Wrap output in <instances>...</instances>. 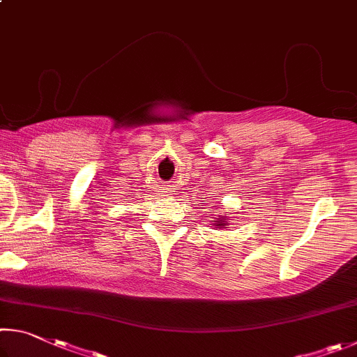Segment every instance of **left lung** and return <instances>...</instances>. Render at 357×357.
<instances>
[{
  "label": "left lung",
  "instance_id": "8db88e82",
  "mask_svg": "<svg viewBox=\"0 0 357 357\" xmlns=\"http://www.w3.org/2000/svg\"><path fill=\"white\" fill-rule=\"evenodd\" d=\"M225 220H227L225 217H223V219H220V220H213V222H215L214 227H225V225H227Z\"/></svg>",
  "mask_w": 357,
  "mask_h": 357
}]
</instances>
